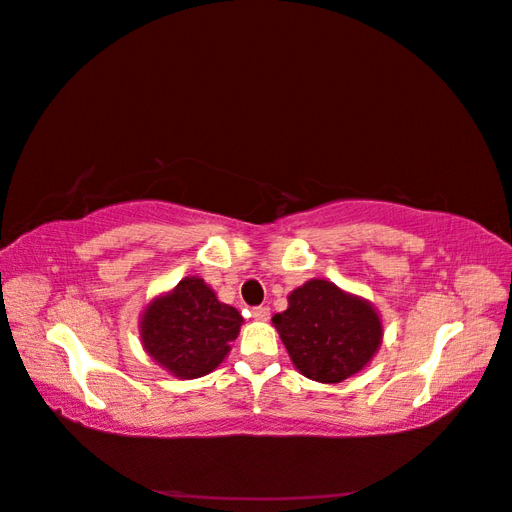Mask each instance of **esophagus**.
Returning <instances> with one entry per match:
<instances>
[{
	"instance_id": "34e87169",
	"label": "esophagus",
	"mask_w": 512,
	"mask_h": 512,
	"mask_svg": "<svg viewBox=\"0 0 512 512\" xmlns=\"http://www.w3.org/2000/svg\"><path fill=\"white\" fill-rule=\"evenodd\" d=\"M252 316L254 320H267L269 318V307H252Z\"/></svg>"
}]
</instances>
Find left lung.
<instances>
[{"label":"left lung","instance_id":"1","mask_svg":"<svg viewBox=\"0 0 512 512\" xmlns=\"http://www.w3.org/2000/svg\"><path fill=\"white\" fill-rule=\"evenodd\" d=\"M296 369L316 382H342L378 351L382 325L375 309L329 280L291 291L289 307L271 318Z\"/></svg>","mask_w":512,"mask_h":512}]
</instances>
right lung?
I'll use <instances>...</instances> for the list:
<instances>
[{"mask_svg": "<svg viewBox=\"0 0 512 512\" xmlns=\"http://www.w3.org/2000/svg\"><path fill=\"white\" fill-rule=\"evenodd\" d=\"M243 318L216 300L201 278L181 280L172 294L156 298L141 320L150 356L179 378H201L227 356Z\"/></svg>", "mask_w": 512, "mask_h": 512, "instance_id": "obj_1", "label": "right lung"}]
</instances>
